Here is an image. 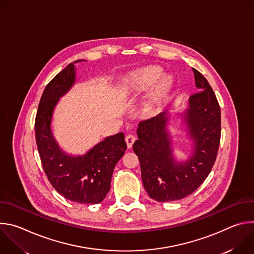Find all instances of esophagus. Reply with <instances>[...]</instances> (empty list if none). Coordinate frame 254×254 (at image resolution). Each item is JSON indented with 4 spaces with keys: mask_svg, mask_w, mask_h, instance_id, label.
I'll return each instance as SVG.
<instances>
[{
    "mask_svg": "<svg viewBox=\"0 0 254 254\" xmlns=\"http://www.w3.org/2000/svg\"><path fill=\"white\" fill-rule=\"evenodd\" d=\"M135 139H136V137L134 135H132V134H127L126 136V141H127V148L128 149H130L132 147V144L135 141Z\"/></svg>",
    "mask_w": 254,
    "mask_h": 254,
    "instance_id": "34e87169",
    "label": "esophagus"
}]
</instances>
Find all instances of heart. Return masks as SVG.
Returning <instances> with one entry per match:
<instances>
[{
	"label": "heart",
	"mask_w": 254,
	"mask_h": 254,
	"mask_svg": "<svg viewBox=\"0 0 254 254\" xmlns=\"http://www.w3.org/2000/svg\"><path fill=\"white\" fill-rule=\"evenodd\" d=\"M162 73V69L156 66L135 70L127 75L125 80V87L128 92L139 93L147 90L157 82L150 94V102H157L168 96L173 84V79L170 75H164L160 79Z\"/></svg>",
	"instance_id": "obj_1"
}]
</instances>
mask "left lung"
<instances>
[{
  "instance_id": "1",
  "label": "left lung",
  "mask_w": 254,
  "mask_h": 254,
  "mask_svg": "<svg viewBox=\"0 0 254 254\" xmlns=\"http://www.w3.org/2000/svg\"><path fill=\"white\" fill-rule=\"evenodd\" d=\"M193 71L198 92L190 96L183 117L194 142L192 156L182 163L174 159L167 112L140 122L136 129L138 139L132 149L140 164L142 184L158 202L176 201L192 194L210 174L218 153L220 106L207 79L198 70Z\"/></svg>"
}]
</instances>
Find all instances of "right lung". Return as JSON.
<instances>
[{
    "mask_svg": "<svg viewBox=\"0 0 254 254\" xmlns=\"http://www.w3.org/2000/svg\"><path fill=\"white\" fill-rule=\"evenodd\" d=\"M60 71L47 84L35 120L36 142L44 172L53 188L66 199L81 204H98L111 189L114 169L125 155L124 132L107 136L83 156L61 151L51 131L54 107L75 82L74 63Z\"/></svg>",
    "mask_w": 254,
    "mask_h": 254,
    "instance_id": "right-lung-1",
    "label": "right lung"
}]
</instances>
